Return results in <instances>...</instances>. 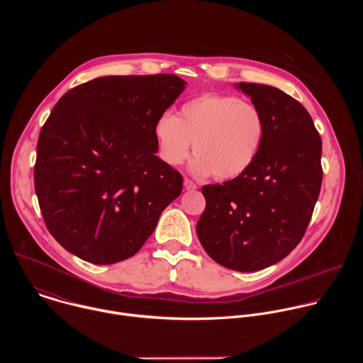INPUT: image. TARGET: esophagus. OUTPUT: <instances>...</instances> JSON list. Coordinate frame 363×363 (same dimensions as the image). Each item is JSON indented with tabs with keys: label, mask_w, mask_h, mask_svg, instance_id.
I'll return each mask as SVG.
<instances>
[{
	"label": "esophagus",
	"mask_w": 363,
	"mask_h": 363,
	"mask_svg": "<svg viewBox=\"0 0 363 363\" xmlns=\"http://www.w3.org/2000/svg\"><path fill=\"white\" fill-rule=\"evenodd\" d=\"M184 186H185V189H188V191L196 189V184H194V182H192L191 179H188V178L184 179Z\"/></svg>",
	"instance_id": "34e87169"
}]
</instances>
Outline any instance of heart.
<instances>
[{
    "label": "heart",
    "mask_w": 363,
    "mask_h": 363,
    "mask_svg": "<svg viewBox=\"0 0 363 363\" xmlns=\"http://www.w3.org/2000/svg\"><path fill=\"white\" fill-rule=\"evenodd\" d=\"M153 133L165 164L181 165L194 142L191 171L198 177L231 181L244 175L257 160L266 138V121L251 101L205 93L185 101L178 116H160Z\"/></svg>",
    "instance_id": "b5f03b06"
}]
</instances>
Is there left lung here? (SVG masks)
<instances>
[{"label":"left lung","mask_w":363,"mask_h":363,"mask_svg":"<svg viewBox=\"0 0 363 363\" xmlns=\"http://www.w3.org/2000/svg\"><path fill=\"white\" fill-rule=\"evenodd\" d=\"M235 87L262 111L266 138L244 175L202 186L196 234L218 264L257 272L283 260L306 233L322 186V139L303 105L280 89Z\"/></svg>","instance_id":"1"}]
</instances>
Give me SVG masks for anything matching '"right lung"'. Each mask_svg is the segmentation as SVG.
I'll use <instances>...</instances> for the list:
<instances>
[{"label": "right lung", "instance_id": "right-lung-1", "mask_svg": "<svg viewBox=\"0 0 363 363\" xmlns=\"http://www.w3.org/2000/svg\"><path fill=\"white\" fill-rule=\"evenodd\" d=\"M174 74L105 76L69 90L37 142L34 188L57 242L93 264L135 255L179 196L153 128L184 91Z\"/></svg>", "mask_w": 363, "mask_h": 363}]
</instances>
